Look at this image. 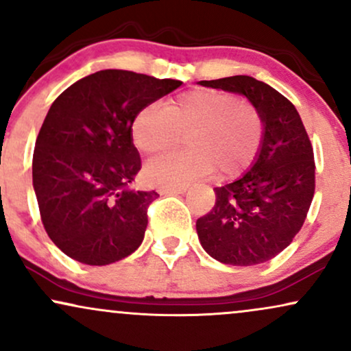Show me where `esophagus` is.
<instances>
[{"instance_id":"esophagus-1","label":"esophagus","mask_w":351,"mask_h":351,"mask_svg":"<svg viewBox=\"0 0 351 351\" xmlns=\"http://www.w3.org/2000/svg\"><path fill=\"white\" fill-rule=\"evenodd\" d=\"M160 194H183L186 193V186H178V188H160Z\"/></svg>"}]
</instances>
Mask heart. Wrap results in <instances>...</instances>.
Instances as JSON below:
<instances>
[{
	"mask_svg": "<svg viewBox=\"0 0 351 351\" xmlns=\"http://www.w3.org/2000/svg\"><path fill=\"white\" fill-rule=\"evenodd\" d=\"M263 114L250 101L232 93L201 88L176 96L167 106H143L132 124V141L143 154H157L189 134L191 150L171 152L150 160L145 176L152 184L186 186L214 170L237 175L258 157L265 141Z\"/></svg>",
	"mask_w": 351,
	"mask_h": 351,
	"instance_id": "1",
	"label": "heart"
}]
</instances>
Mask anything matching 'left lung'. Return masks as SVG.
Here are the masks:
<instances>
[{"instance_id": "obj_1", "label": "left lung", "mask_w": 351, "mask_h": 351, "mask_svg": "<svg viewBox=\"0 0 351 351\" xmlns=\"http://www.w3.org/2000/svg\"><path fill=\"white\" fill-rule=\"evenodd\" d=\"M199 83L247 96L263 114L267 129L250 170L214 188L216 204L196 221L197 237L221 263H265L293 242L311 208L315 162L309 135L294 104L267 83L247 75Z\"/></svg>"}]
</instances>
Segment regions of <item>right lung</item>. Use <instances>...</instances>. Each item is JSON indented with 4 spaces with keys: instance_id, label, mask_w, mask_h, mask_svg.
Here are the masks:
<instances>
[{
    "instance_id": "add662e5",
    "label": "right lung",
    "mask_w": 351,
    "mask_h": 351,
    "mask_svg": "<svg viewBox=\"0 0 351 351\" xmlns=\"http://www.w3.org/2000/svg\"><path fill=\"white\" fill-rule=\"evenodd\" d=\"M181 86L128 70H101L53 101L32 157V184L50 240L84 265L119 261L138 248L155 191L129 188L142 163L132 124L147 104Z\"/></svg>"
}]
</instances>
